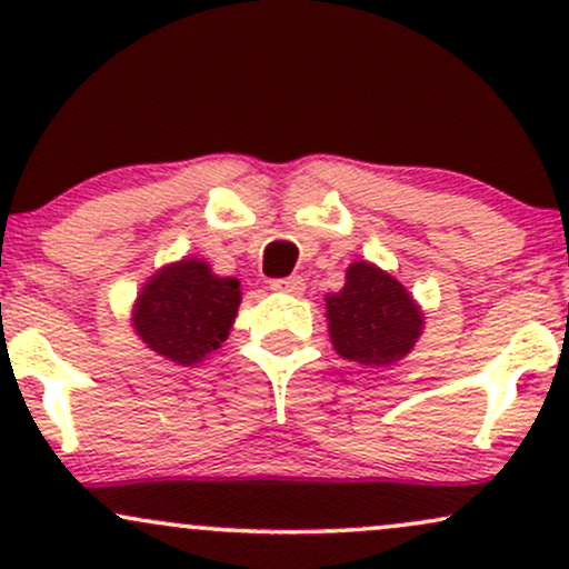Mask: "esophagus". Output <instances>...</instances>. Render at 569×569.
Listing matches in <instances>:
<instances>
[{
	"instance_id": "esophagus-1",
	"label": "esophagus",
	"mask_w": 569,
	"mask_h": 569,
	"mask_svg": "<svg viewBox=\"0 0 569 569\" xmlns=\"http://www.w3.org/2000/svg\"><path fill=\"white\" fill-rule=\"evenodd\" d=\"M272 289L280 293H291V297H299L305 291V278L291 276V278H278L272 280Z\"/></svg>"
}]
</instances>
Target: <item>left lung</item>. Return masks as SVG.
I'll return each mask as SVG.
<instances>
[{"mask_svg":"<svg viewBox=\"0 0 569 569\" xmlns=\"http://www.w3.org/2000/svg\"><path fill=\"white\" fill-rule=\"evenodd\" d=\"M326 321L339 356L371 369L407 358L426 329L417 299L371 262H352L342 289L326 293Z\"/></svg>","mask_w":569,"mask_h":569,"instance_id":"1","label":"left lung"}]
</instances>
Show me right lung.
<instances>
[{
	"label": "right lung",
	"instance_id": "add662e5",
	"mask_svg": "<svg viewBox=\"0 0 569 569\" xmlns=\"http://www.w3.org/2000/svg\"><path fill=\"white\" fill-rule=\"evenodd\" d=\"M240 299L238 278H219L206 259L184 257L141 286L130 326L166 361L194 367L230 337Z\"/></svg>",
	"mask_w": 569,
	"mask_h": 569
}]
</instances>
